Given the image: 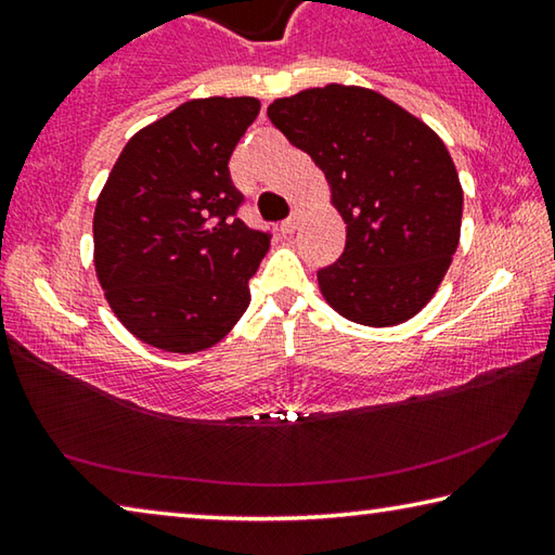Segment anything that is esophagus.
I'll return each mask as SVG.
<instances>
[{"instance_id":"34e87169","label":"esophagus","mask_w":555,"mask_h":555,"mask_svg":"<svg viewBox=\"0 0 555 555\" xmlns=\"http://www.w3.org/2000/svg\"><path fill=\"white\" fill-rule=\"evenodd\" d=\"M298 222H300V210H294V215H291L288 220L281 222V232H284V234H294L296 228H298Z\"/></svg>"}]
</instances>
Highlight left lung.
Returning a JSON list of instances; mask_svg holds the SVG:
<instances>
[{"instance_id": "obj_1", "label": "left lung", "mask_w": 555, "mask_h": 555, "mask_svg": "<svg viewBox=\"0 0 555 555\" xmlns=\"http://www.w3.org/2000/svg\"><path fill=\"white\" fill-rule=\"evenodd\" d=\"M269 119L313 158L345 220V251L318 271L333 311L370 327L424 308L460 242L463 185L434 129L370 88H308L279 98Z\"/></svg>"}]
</instances>
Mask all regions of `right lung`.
Wrapping results in <instances>:
<instances>
[{
	"label": "right lung",
	"instance_id": "add662e5",
	"mask_svg": "<svg viewBox=\"0 0 555 555\" xmlns=\"http://www.w3.org/2000/svg\"><path fill=\"white\" fill-rule=\"evenodd\" d=\"M259 107L257 98L183 102L129 139L102 188L98 281L119 323L158 350H208L247 311L271 237L237 218L228 164Z\"/></svg>",
	"mask_w": 555,
	"mask_h": 555
}]
</instances>
